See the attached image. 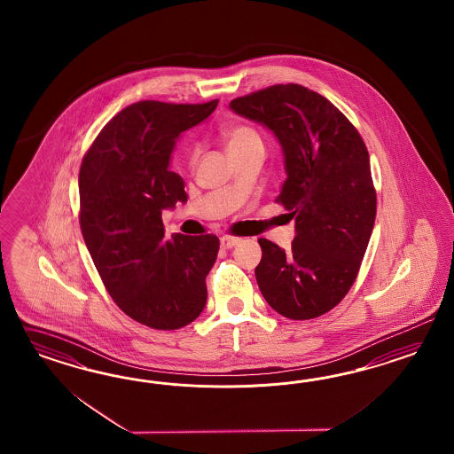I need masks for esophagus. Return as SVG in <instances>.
<instances>
[{
	"mask_svg": "<svg viewBox=\"0 0 454 454\" xmlns=\"http://www.w3.org/2000/svg\"><path fill=\"white\" fill-rule=\"evenodd\" d=\"M241 239L239 238H234V236H223L220 239V245L223 249H231L236 247Z\"/></svg>",
	"mask_w": 454,
	"mask_h": 454,
	"instance_id": "esophagus-1",
	"label": "esophagus"
}]
</instances>
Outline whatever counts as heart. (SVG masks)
<instances>
[{"mask_svg": "<svg viewBox=\"0 0 454 454\" xmlns=\"http://www.w3.org/2000/svg\"><path fill=\"white\" fill-rule=\"evenodd\" d=\"M221 137H223V141H224L230 154L241 152V150H247V148L253 146V145H262L260 135L253 128L245 126V124H236V126H231V128H226L221 133ZM194 158H196V153H192V158H190L192 165L194 163Z\"/></svg>", "mask_w": 454, "mask_h": 454, "instance_id": "b5f03b06", "label": "heart"}]
</instances>
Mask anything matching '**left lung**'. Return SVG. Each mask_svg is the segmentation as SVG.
<instances>
[{
    "instance_id": "8db88e82",
    "label": "left lung",
    "mask_w": 454,
    "mask_h": 454,
    "mask_svg": "<svg viewBox=\"0 0 454 454\" xmlns=\"http://www.w3.org/2000/svg\"><path fill=\"white\" fill-rule=\"evenodd\" d=\"M230 108L268 128L285 156L276 201L288 209L296 236L288 251L258 239L260 291L281 317H321L353 286L372 238L376 192L366 145L331 101L300 84L270 86Z\"/></svg>"
}]
</instances>
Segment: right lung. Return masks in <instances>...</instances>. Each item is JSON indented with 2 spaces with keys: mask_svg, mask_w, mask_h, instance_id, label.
<instances>
[{
  "mask_svg": "<svg viewBox=\"0 0 454 454\" xmlns=\"http://www.w3.org/2000/svg\"><path fill=\"white\" fill-rule=\"evenodd\" d=\"M203 105L139 101L98 135L80 169V224L111 298L154 330H179L201 315L216 262L215 234L166 238L161 215L186 203L184 181L169 169L183 131L205 121Z\"/></svg>",
  "mask_w": 454,
  "mask_h": 454,
  "instance_id": "right-lung-1",
  "label": "right lung"
}]
</instances>
